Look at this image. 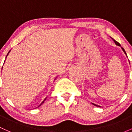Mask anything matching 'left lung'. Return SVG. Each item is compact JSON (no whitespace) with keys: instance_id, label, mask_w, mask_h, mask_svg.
Returning a JSON list of instances; mask_svg holds the SVG:
<instances>
[{"instance_id":"obj_1","label":"left lung","mask_w":132,"mask_h":132,"mask_svg":"<svg viewBox=\"0 0 132 132\" xmlns=\"http://www.w3.org/2000/svg\"><path fill=\"white\" fill-rule=\"evenodd\" d=\"M112 40H113V41H114L115 43H116V45H117V46H120V43H118V42H117V41H116V40H113V38H112ZM121 48H122V50H123V52H124V53H125V54H126V55H127V53H126V52H125V50H124V49H123V48H122V47H121ZM92 104H93V105H95V106H97V107H101V106H99V105H96V104H93V103H92Z\"/></svg>"}]
</instances>
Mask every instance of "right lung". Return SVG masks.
<instances>
[{
    "mask_svg": "<svg viewBox=\"0 0 132 132\" xmlns=\"http://www.w3.org/2000/svg\"><path fill=\"white\" fill-rule=\"evenodd\" d=\"M10 51H9V53H7V56H6V57H7V56H8V54H9V53H10ZM4 62H5V61H4ZM46 98H45V100H44V101H43V102H42V103H41V104H40V105H39V106H38V107H40V106L41 105H42V104H43V103H44V102H45V100H46Z\"/></svg>",
    "mask_w": 132,
    "mask_h": 132,
    "instance_id": "right-lung-1",
    "label": "right lung"
}]
</instances>
